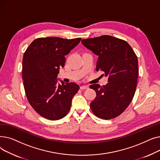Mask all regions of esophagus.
I'll list each match as a JSON object with an SVG mask.
<instances>
[{"label":"esophagus","mask_w":160,"mask_h":160,"mask_svg":"<svg viewBox=\"0 0 160 160\" xmlns=\"http://www.w3.org/2000/svg\"><path fill=\"white\" fill-rule=\"evenodd\" d=\"M89 87L88 86H80V89H88Z\"/></svg>","instance_id":"esophagus-1"}]
</instances>
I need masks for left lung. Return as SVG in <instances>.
<instances>
[{"label": "left lung", "mask_w": 160, "mask_h": 160, "mask_svg": "<svg viewBox=\"0 0 160 160\" xmlns=\"http://www.w3.org/2000/svg\"><path fill=\"white\" fill-rule=\"evenodd\" d=\"M82 43L98 56L96 71L108 77L106 85L89 86L97 93L90 104L91 111L102 119H113L124 112L135 94L138 57L127 41L111 36L82 39Z\"/></svg>", "instance_id": "8db88e82"}]
</instances>
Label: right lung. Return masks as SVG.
<instances>
[{"label": "right lung", "mask_w": 160, "mask_h": 160, "mask_svg": "<svg viewBox=\"0 0 160 160\" xmlns=\"http://www.w3.org/2000/svg\"><path fill=\"white\" fill-rule=\"evenodd\" d=\"M80 41V38H39L32 42L24 54L22 77L25 93L33 110L45 119H62L71 109L79 86L63 82L57 84L56 78L65 65V56Z\"/></svg>", "instance_id": "right-lung-1"}]
</instances>
